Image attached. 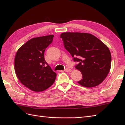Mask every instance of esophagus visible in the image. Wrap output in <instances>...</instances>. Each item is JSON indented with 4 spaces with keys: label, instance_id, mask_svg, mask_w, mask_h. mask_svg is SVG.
<instances>
[{
    "label": "esophagus",
    "instance_id": "1",
    "mask_svg": "<svg viewBox=\"0 0 125 125\" xmlns=\"http://www.w3.org/2000/svg\"><path fill=\"white\" fill-rule=\"evenodd\" d=\"M65 71H66V72H70V71H71V70L70 69H69V68H66V69H65V70H64Z\"/></svg>",
    "mask_w": 125,
    "mask_h": 125
}]
</instances>
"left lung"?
<instances>
[{
	"label": "left lung",
	"mask_w": 125,
	"mask_h": 125,
	"mask_svg": "<svg viewBox=\"0 0 125 125\" xmlns=\"http://www.w3.org/2000/svg\"><path fill=\"white\" fill-rule=\"evenodd\" d=\"M60 38L73 60L78 63L75 68L82 75L78 83L88 88L101 83L111 67V55L108 47L97 37L87 33H62Z\"/></svg>",
	"instance_id": "obj_1"
}]
</instances>
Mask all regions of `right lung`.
Masks as SVG:
<instances>
[{"instance_id":"1","label":"right lung","mask_w":125,"mask_h":125,"mask_svg":"<svg viewBox=\"0 0 125 125\" xmlns=\"http://www.w3.org/2000/svg\"><path fill=\"white\" fill-rule=\"evenodd\" d=\"M53 35L33 38L17 50L15 71L20 81L34 92H42L54 83L56 77L44 59V52L52 43Z\"/></svg>"}]
</instances>
